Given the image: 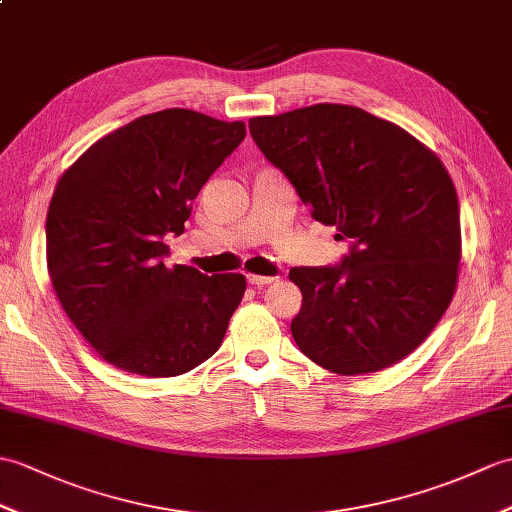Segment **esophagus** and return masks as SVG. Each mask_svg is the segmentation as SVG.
Segmentation results:
<instances>
[{
    "instance_id": "obj_1",
    "label": "esophagus",
    "mask_w": 512,
    "mask_h": 512,
    "mask_svg": "<svg viewBox=\"0 0 512 512\" xmlns=\"http://www.w3.org/2000/svg\"><path fill=\"white\" fill-rule=\"evenodd\" d=\"M246 281L255 285V288H264V285H270L275 281V277H261V275H246Z\"/></svg>"
}]
</instances>
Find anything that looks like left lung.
<instances>
[{
	"label": "left lung",
	"instance_id": "8db88e82",
	"mask_svg": "<svg viewBox=\"0 0 512 512\" xmlns=\"http://www.w3.org/2000/svg\"><path fill=\"white\" fill-rule=\"evenodd\" d=\"M248 128L312 218L351 242L336 266L290 270L303 292L294 342L338 375L406 358L458 281L460 209L441 159L397 124L347 104L253 117Z\"/></svg>",
	"mask_w": 512,
	"mask_h": 512
}]
</instances>
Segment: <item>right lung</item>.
I'll return each instance as SVG.
<instances>
[{
    "mask_svg": "<svg viewBox=\"0 0 512 512\" xmlns=\"http://www.w3.org/2000/svg\"><path fill=\"white\" fill-rule=\"evenodd\" d=\"M246 137L244 122L187 109L141 115L61 176L47 209V270L65 314L122 371L174 377L218 351L244 275L168 268L192 200Z\"/></svg>",
    "mask_w": 512,
    "mask_h": 512,
    "instance_id": "1",
    "label": "right lung"
}]
</instances>
